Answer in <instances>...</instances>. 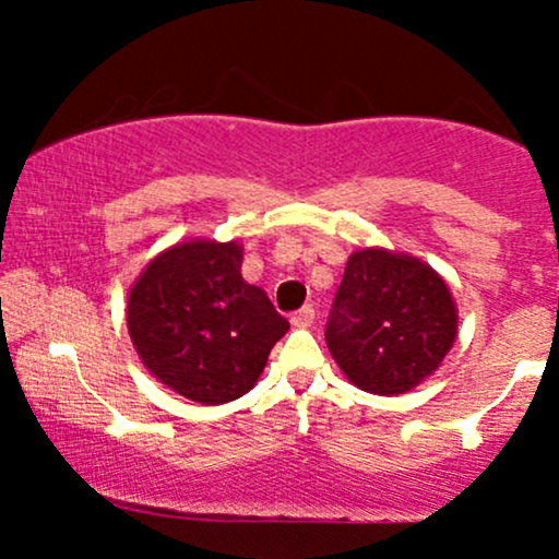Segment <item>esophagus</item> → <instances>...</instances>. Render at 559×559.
Returning <instances> with one entry per match:
<instances>
[{"instance_id": "obj_1", "label": "esophagus", "mask_w": 559, "mask_h": 559, "mask_svg": "<svg viewBox=\"0 0 559 559\" xmlns=\"http://www.w3.org/2000/svg\"><path fill=\"white\" fill-rule=\"evenodd\" d=\"M312 323H316V307L312 305H305L292 316V325H297V329H310Z\"/></svg>"}]
</instances>
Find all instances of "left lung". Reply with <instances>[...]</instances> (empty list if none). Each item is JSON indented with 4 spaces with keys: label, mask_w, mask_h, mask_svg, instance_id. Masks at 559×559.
I'll return each instance as SVG.
<instances>
[{
    "label": "left lung",
    "mask_w": 559,
    "mask_h": 559,
    "mask_svg": "<svg viewBox=\"0 0 559 559\" xmlns=\"http://www.w3.org/2000/svg\"><path fill=\"white\" fill-rule=\"evenodd\" d=\"M457 336V310L426 262L360 249L346 262L325 344L355 386L394 396L439 368Z\"/></svg>",
    "instance_id": "8db88e82"
}]
</instances>
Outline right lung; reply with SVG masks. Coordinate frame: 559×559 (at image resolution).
Returning <instances> with one entry per match:
<instances>
[{"label":"right lung","mask_w":559,"mask_h":559,"mask_svg":"<svg viewBox=\"0 0 559 559\" xmlns=\"http://www.w3.org/2000/svg\"><path fill=\"white\" fill-rule=\"evenodd\" d=\"M128 331L141 362L191 402L239 400L288 331L262 288L241 278L236 241H186L139 275Z\"/></svg>","instance_id":"obj_1"}]
</instances>
